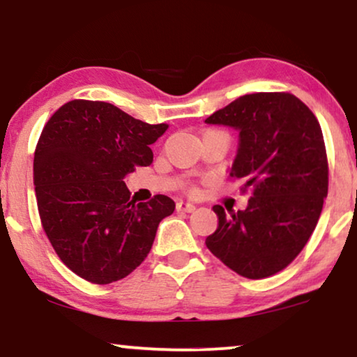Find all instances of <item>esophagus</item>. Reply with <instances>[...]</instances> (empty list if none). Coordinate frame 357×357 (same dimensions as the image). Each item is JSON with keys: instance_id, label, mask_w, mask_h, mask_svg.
Returning a JSON list of instances; mask_svg holds the SVG:
<instances>
[{"instance_id": "34e87169", "label": "esophagus", "mask_w": 357, "mask_h": 357, "mask_svg": "<svg viewBox=\"0 0 357 357\" xmlns=\"http://www.w3.org/2000/svg\"><path fill=\"white\" fill-rule=\"evenodd\" d=\"M177 211H180V213H192V211H195V204L187 203V202H178L177 203Z\"/></svg>"}]
</instances>
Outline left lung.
Returning a JSON list of instances; mask_svg holds the SVG:
<instances>
[{
	"label": "left lung",
	"instance_id": "8db88e82",
	"mask_svg": "<svg viewBox=\"0 0 357 357\" xmlns=\"http://www.w3.org/2000/svg\"><path fill=\"white\" fill-rule=\"evenodd\" d=\"M238 131L229 175L252 197L243 211L214 204L218 229L206 247L248 280L284 270L305 247L328 193V160L319 120L289 92H257L208 116Z\"/></svg>",
	"mask_w": 357,
	"mask_h": 357
}]
</instances>
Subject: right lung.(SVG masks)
<instances>
[{
    "label": "right lung",
    "instance_id": "1",
    "mask_svg": "<svg viewBox=\"0 0 357 357\" xmlns=\"http://www.w3.org/2000/svg\"><path fill=\"white\" fill-rule=\"evenodd\" d=\"M169 125H149L99 100H71L43 126L33 154L40 221L60 260L82 280L109 284L148 257L175 203L130 199L123 178L153 162Z\"/></svg>",
    "mask_w": 357,
    "mask_h": 357
}]
</instances>
